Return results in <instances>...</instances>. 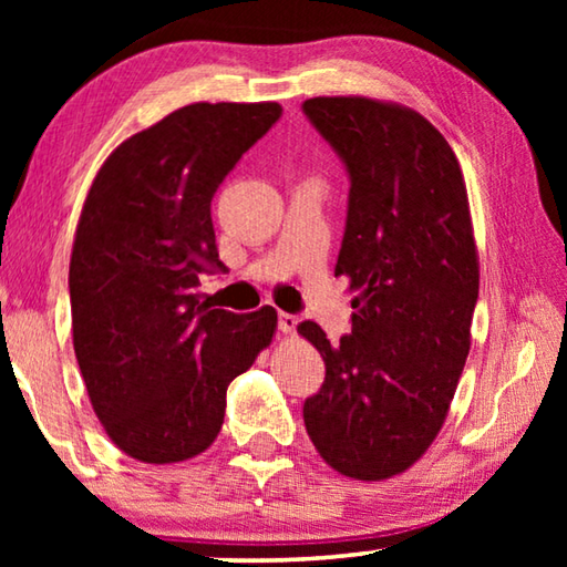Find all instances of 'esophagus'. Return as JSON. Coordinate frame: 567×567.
<instances>
[{
  "instance_id": "1",
  "label": "esophagus",
  "mask_w": 567,
  "mask_h": 567,
  "mask_svg": "<svg viewBox=\"0 0 567 567\" xmlns=\"http://www.w3.org/2000/svg\"><path fill=\"white\" fill-rule=\"evenodd\" d=\"M277 328H280L285 334H292L297 330V318L290 312H280L277 315Z\"/></svg>"
}]
</instances>
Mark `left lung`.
Masks as SVG:
<instances>
[{
  "mask_svg": "<svg viewBox=\"0 0 567 567\" xmlns=\"http://www.w3.org/2000/svg\"><path fill=\"white\" fill-rule=\"evenodd\" d=\"M305 117L350 179L334 275H348L352 332L305 334L324 382L302 408L307 435L338 473L385 480L443 427L470 352L477 255L455 152L417 112L364 97H315Z\"/></svg>",
  "mask_w": 567,
  "mask_h": 567,
  "instance_id": "8db88e82",
  "label": "left lung"
}]
</instances>
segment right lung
I'll list each match as a JSON object with an SVG mask.
<instances>
[{
  "label": "right lung",
  "instance_id": "obj_1",
  "mask_svg": "<svg viewBox=\"0 0 567 567\" xmlns=\"http://www.w3.org/2000/svg\"><path fill=\"white\" fill-rule=\"evenodd\" d=\"M282 117L277 102H197L112 152L92 182L70 262L74 354L112 443L142 463L213 445L229 382L277 328L275 307L199 302L219 260L213 197Z\"/></svg>",
  "mask_w": 567,
  "mask_h": 567
}]
</instances>
